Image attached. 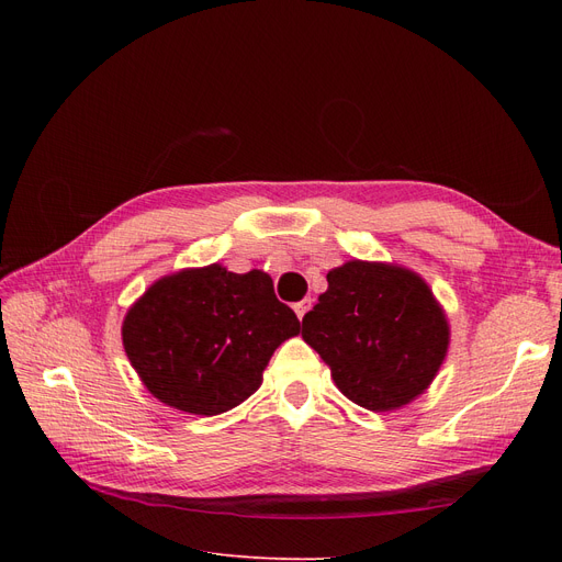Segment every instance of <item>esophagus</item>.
<instances>
[{
  "label": "esophagus",
  "mask_w": 562,
  "mask_h": 562,
  "mask_svg": "<svg viewBox=\"0 0 562 562\" xmlns=\"http://www.w3.org/2000/svg\"><path fill=\"white\" fill-rule=\"evenodd\" d=\"M312 310V297H304L302 302H297L295 304V314H297V318H302L304 314H307Z\"/></svg>",
  "instance_id": "esophagus-1"
}]
</instances>
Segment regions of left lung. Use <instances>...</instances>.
I'll use <instances>...</instances> for the list:
<instances>
[{"instance_id": "obj_1", "label": "left lung", "mask_w": 562, "mask_h": 562, "mask_svg": "<svg viewBox=\"0 0 562 562\" xmlns=\"http://www.w3.org/2000/svg\"><path fill=\"white\" fill-rule=\"evenodd\" d=\"M302 337L349 401L384 413L431 384L450 330L429 285L413 271L351 260L328 271V291L304 314Z\"/></svg>"}]
</instances>
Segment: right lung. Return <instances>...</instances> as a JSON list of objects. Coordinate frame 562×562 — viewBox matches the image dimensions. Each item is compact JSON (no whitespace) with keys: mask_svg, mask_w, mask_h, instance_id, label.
<instances>
[{"mask_svg":"<svg viewBox=\"0 0 562 562\" xmlns=\"http://www.w3.org/2000/svg\"><path fill=\"white\" fill-rule=\"evenodd\" d=\"M300 333L265 271L220 265L159 279L124 318V349L161 403L220 415L262 384L271 353Z\"/></svg>","mask_w":562,"mask_h":562,"instance_id":"1","label":"right lung"}]
</instances>
